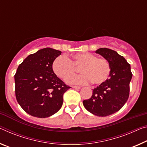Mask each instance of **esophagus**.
<instances>
[{"mask_svg": "<svg viewBox=\"0 0 147 147\" xmlns=\"http://www.w3.org/2000/svg\"><path fill=\"white\" fill-rule=\"evenodd\" d=\"M72 88H74V89H77V90H79V89H80V88H81L80 86H72Z\"/></svg>", "mask_w": 147, "mask_h": 147, "instance_id": "34e87169", "label": "esophagus"}]
</instances>
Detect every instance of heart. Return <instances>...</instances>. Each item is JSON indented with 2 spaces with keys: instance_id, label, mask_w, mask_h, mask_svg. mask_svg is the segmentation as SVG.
<instances>
[{
  "instance_id": "obj_1",
  "label": "heart",
  "mask_w": 147,
  "mask_h": 147,
  "mask_svg": "<svg viewBox=\"0 0 147 147\" xmlns=\"http://www.w3.org/2000/svg\"><path fill=\"white\" fill-rule=\"evenodd\" d=\"M79 68L82 73L77 76H71ZM52 68L55 74L61 79H67L71 84H85L90 82L92 84L99 85L108 80L111 67L109 62L105 58H98L91 53H78L67 58L59 55L53 62Z\"/></svg>"
}]
</instances>
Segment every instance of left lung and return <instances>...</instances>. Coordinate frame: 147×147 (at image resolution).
<instances>
[{
	"instance_id": "1",
	"label": "left lung",
	"mask_w": 147,
	"mask_h": 147,
	"mask_svg": "<svg viewBox=\"0 0 147 147\" xmlns=\"http://www.w3.org/2000/svg\"><path fill=\"white\" fill-rule=\"evenodd\" d=\"M95 53L109 62L111 74L108 80L93 90L92 97L84 100L83 105L93 115L107 116L120 110L127 101L132 78L131 67L125 58L115 50L101 48Z\"/></svg>"
}]
</instances>
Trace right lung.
Here are the masks:
<instances>
[{"instance_id": "1", "label": "right lung", "mask_w": 147, "mask_h": 147, "mask_svg": "<svg viewBox=\"0 0 147 147\" xmlns=\"http://www.w3.org/2000/svg\"><path fill=\"white\" fill-rule=\"evenodd\" d=\"M61 53L50 48L41 49L18 67L14 75L16 97L29 115L47 118L61 109L64 93L71 88L53 73V62Z\"/></svg>"}]
</instances>
